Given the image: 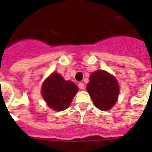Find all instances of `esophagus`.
<instances>
[{"label": "esophagus", "instance_id": "34e87169", "mask_svg": "<svg viewBox=\"0 0 152 152\" xmlns=\"http://www.w3.org/2000/svg\"><path fill=\"white\" fill-rule=\"evenodd\" d=\"M79 88L80 90H84L85 89V85L83 83H79Z\"/></svg>", "mask_w": 152, "mask_h": 152}]
</instances>
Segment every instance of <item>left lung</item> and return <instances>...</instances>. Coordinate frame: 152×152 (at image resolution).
<instances>
[{"mask_svg":"<svg viewBox=\"0 0 152 152\" xmlns=\"http://www.w3.org/2000/svg\"><path fill=\"white\" fill-rule=\"evenodd\" d=\"M87 91L96 107L107 111L113 107L118 100L119 86L113 75L98 70L91 75Z\"/></svg>","mask_w":152,"mask_h":152,"instance_id":"obj_1","label":"left lung"}]
</instances>
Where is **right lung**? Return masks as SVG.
Instances as JSON below:
<instances>
[{
    "mask_svg": "<svg viewBox=\"0 0 152 152\" xmlns=\"http://www.w3.org/2000/svg\"><path fill=\"white\" fill-rule=\"evenodd\" d=\"M77 85L66 81L61 75L53 73L42 85V96L48 107L56 111H63L70 105L78 92Z\"/></svg>",
    "mask_w": 152,
    "mask_h": 152,
    "instance_id": "1",
    "label": "right lung"
}]
</instances>
